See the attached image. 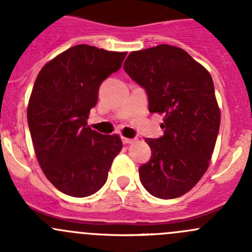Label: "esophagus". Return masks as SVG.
<instances>
[{"instance_id": "1", "label": "esophagus", "mask_w": 252, "mask_h": 252, "mask_svg": "<svg viewBox=\"0 0 252 252\" xmlns=\"http://www.w3.org/2000/svg\"><path fill=\"white\" fill-rule=\"evenodd\" d=\"M122 141H123V144H133V142L135 141V140H134V139L124 138V136H123V138H122Z\"/></svg>"}]
</instances>
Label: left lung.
Returning <instances> with one entry per match:
<instances>
[{"mask_svg":"<svg viewBox=\"0 0 252 252\" xmlns=\"http://www.w3.org/2000/svg\"><path fill=\"white\" fill-rule=\"evenodd\" d=\"M123 68L146 91L149 111L163 114V136L145 140L151 159L139 168L141 184L158 199L182 196L207 171L217 140L220 111L212 77L171 45L134 51Z\"/></svg>","mask_w":252,"mask_h":252,"instance_id":"8db88e82","label":"left lung"}]
</instances>
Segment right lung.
<instances>
[{
  "label": "right lung",
  "instance_id": "obj_1",
  "mask_svg": "<svg viewBox=\"0 0 252 252\" xmlns=\"http://www.w3.org/2000/svg\"><path fill=\"white\" fill-rule=\"evenodd\" d=\"M126 52L89 45L68 48L40 70L28 105L35 154L46 178L63 194L85 197L103 187L119 135H102L88 126L101 83L122 67Z\"/></svg>",
  "mask_w": 252,
  "mask_h": 252
}]
</instances>
